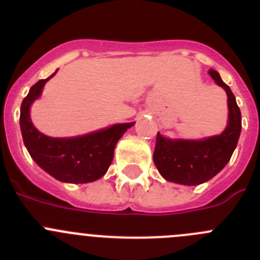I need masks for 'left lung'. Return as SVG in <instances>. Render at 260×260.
Masks as SVG:
<instances>
[{
  "mask_svg": "<svg viewBox=\"0 0 260 260\" xmlns=\"http://www.w3.org/2000/svg\"><path fill=\"white\" fill-rule=\"evenodd\" d=\"M209 74L228 95L229 119L224 132L204 140H170L157 133L153 162L164 179L181 185L195 186L206 182L219 174L228 162L242 132V113L229 86L219 73Z\"/></svg>",
  "mask_w": 260,
  "mask_h": 260,
  "instance_id": "8db88e82",
  "label": "left lung"
}]
</instances>
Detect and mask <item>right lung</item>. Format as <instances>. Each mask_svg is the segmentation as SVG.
I'll use <instances>...</instances> for the list:
<instances>
[{"mask_svg":"<svg viewBox=\"0 0 260 260\" xmlns=\"http://www.w3.org/2000/svg\"><path fill=\"white\" fill-rule=\"evenodd\" d=\"M39 80L21 103L20 127L23 143L34 161L61 182L86 183L106 175L113 161L114 148L132 123L113 124L104 129L70 138L48 137L39 132L30 118L31 104L43 93L50 78Z\"/></svg>","mask_w":260,"mask_h":260,"instance_id":"obj_1","label":"right lung"}]
</instances>
